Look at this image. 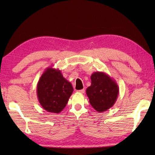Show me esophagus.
<instances>
[{
	"instance_id": "34e87169",
	"label": "esophagus",
	"mask_w": 155,
	"mask_h": 155,
	"mask_svg": "<svg viewBox=\"0 0 155 155\" xmlns=\"http://www.w3.org/2000/svg\"><path fill=\"white\" fill-rule=\"evenodd\" d=\"M84 88H83V89H81V90H78V91H77V92H78V93H84Z\"/></svg>"
}]
</instances>
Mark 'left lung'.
<instances>
[{"mask_svg":"<svg viewBox=\"0 0 155 155\" xmlns=\"http://www.w3.org/2000/svg\"><path fill=\"white\" fill-rule=\"evenodd\" d=\"M91 85L86 90L90 104L98 112L106 111L116 103L119 94L117 82L104 72H94L91 76Z\"/></svg>","mask_w":155,"mask_h":155,"instance_id":"left-lung-1","label":"left lung"}]
</instances>
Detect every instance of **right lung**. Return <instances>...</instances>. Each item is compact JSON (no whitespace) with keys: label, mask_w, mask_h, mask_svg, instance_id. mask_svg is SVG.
<instances>
[{"label":"right lung","mask_w":155,"mask_h":155,"mask_svg":"<svg viewBox=\"0 0 155 155\" xmlns=\"http://www.w3.org/2000/svg\"><path fill=\"white\" fill-rule=\"evenodd\" d=\"M73 88L59 69L48 67L39 79L37 94L41 107L49 113H60L67 105Z\"/></svg>","instance_id":"add662e5"}]
</instances>
